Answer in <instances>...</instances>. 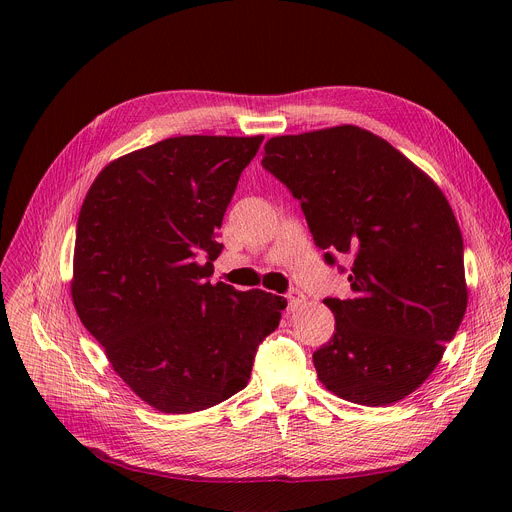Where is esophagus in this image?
Masks as SVG:
<instances>
[{
  "instance_id": "esophagus-1",
  "label": "esophagus",
  "mask_w": 512,
  "mask_h": 512,
  "mask_svg": "<svg viewBox=\"0 0 512 512\" xmlns=\"http://www.w3.org/2000/svg\"><path fill=\"white\" fill-rule=\"evenodd\" d=\"M304 302H306V296H304V291H300V289H291L287 294V304H289L291 312L298 310Z\"/></svg>"
}]
</instances>
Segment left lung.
I'll return each instance as SVG.
<instances>
[{
	"instance_id": "8db88e82",
	"label": "left lung",
	"mask_w": 512,
	"mask_h": 512,
	"mask_svg": "<svg viewBox=\"0 0 512 512\" xmlns=\"http://www.w3.org/2000/svg\"><path fill=\"white\" fill-rule=\"evenodd\" d=\"M261 164L300 200L326 263L350 259V298L324 300L336 332L314 352L318 379L358 405L405 399L442 360L468 304L444 192L356 125L271 137Z\"/></svg>"
}]
</instances>
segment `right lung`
I'll list each match as a JSON object with an SVG mask.
<instances>
[{"label": "right lung", "instance_id": "add662e5", "mask_svg": "<svg viewBox=\"0 0 512 512\" xmlns=\"http://www.w3.org/2000/svg\"><path fill=\"white\" fill-rule=\"evenodd\" d=\"M263 135H182L101 170L77 223L72 302L115 373L162 413L247 387L287 302L210 283L216 241Z\"/></svg>", "mask_w": 512, "mask_h": 512}]
</instances>
